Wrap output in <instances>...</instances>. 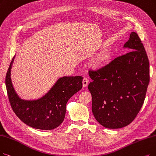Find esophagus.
Here are the masks:
<instances>
[{"mask_svg": "<svg viewBox=\"0 0 156 156\" xmlns=\"http://www.w3.org/2000/svg\"><path fill=\"white\" fill-rule=\"evenodd\" d=\"M88 79L87 77H84L83 78V87H86L88 86Z\"/></svg>", "mask_w": 156, "mask_h": 156, "instance_id": "obj_1", "label": "esophagus"}]
</instances>
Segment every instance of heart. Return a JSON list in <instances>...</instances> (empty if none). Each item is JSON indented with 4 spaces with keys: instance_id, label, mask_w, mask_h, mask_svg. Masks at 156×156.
Wrapping results in <instances>:
<instances>
[{
    "instance_id": "heart-1",
    "label": "heart",
    "mask_w": 156,
    "mask_h": 156,
    "mask_svg": "<svg viewBox=\"0 0 156 156\" xmlns=\"http://www.w3.org/2000/svg\"><path fill=\"white\" fill-rule=\"evenodd\" d=\"M109 58V54L106 52L103 53L101 55H100V56L98 57L97 59V62L98 63H102L105 62V61H107Z\"/></svg>"
}]
</instances>
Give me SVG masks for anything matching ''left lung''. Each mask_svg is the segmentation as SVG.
<instances>
[{"label":"left lung","mask_w":156,"mask_h":156,"mask_svg":"<svg viewBox=\"0 0 156 156\" xmlns=\"http://www.w3.org/2000/svg\"><path fill=\"white\" fill-rule=\"evenodd\" d=\"M123 47L129 52L97 70H90L88 85L92 112L97 121L108 129L128 126L144 102L150 80L149 61L136 33L132 32Z\"/></svg>","instance_id":"8db88e82"}]
</instances>
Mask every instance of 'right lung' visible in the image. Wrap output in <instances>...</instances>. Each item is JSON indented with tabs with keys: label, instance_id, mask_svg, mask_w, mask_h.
Returning <instances> with one entry per match:
<instances>
[{
	"label": "right lung",
	"instance_id": "1",
	"mask_svg": "<svg viewBox=\"0 0 156 156\" xmlns=\"http://www.w3.org/2000/svg\"><path fill=\"white\" fill-rule=\"evenodd\" d=\"M12 59L5 76L9 101L15 115L26 125L41 130H52L63 122L66 104L83 87V77L59 78L45 95L36 101H24L17 95L11 79Z\"/></svg>",
	"mask_w": 156,
	"mask_h": 156
}]
</instances>
